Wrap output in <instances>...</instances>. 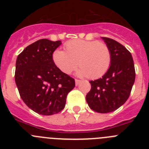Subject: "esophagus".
I'll return each instance as SVG.
<instances>
[{
	"label": "esophagus",
	"mask_w": 149,
	"mask_h": 149,
	"mask_svg": "<svg viewBox=\"0 0 149 149\" xmlns=\"http://www.w3.org/2000/svg\"><path fill=\"white\" fill-rule=\"evenodd\" d=\"M81 80H78V79H75V84H76V86H78L79 84H81Z\"/></svg>",
	"instance_id": "1"
}]
</instances>
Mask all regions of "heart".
<instances>
[{"mask_svg":"<svg viewBox=\"0 0 149 149\" xmlns=\"http://www.w3.org/2000/svg\"><path fill=\"white\" fill-rule=\"evenodd\" d=\"M65 51L56 49L52 54L56 66L65 74H70L79 65L78 74L96 79L108 71L112 61L109 46L98 40L74 39L64 45Z\"/></svg>","mask_w":149,"mask_h":149,"instance_id":"heart-1","label":"heart"}]
</instances>
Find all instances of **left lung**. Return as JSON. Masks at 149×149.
<instances>
[{
  "label": "left lung",
  "mask_w": 149,
  "mask_h": 149,
  "mask_svg": "<svg viewBox=\"0 0 149 149\" xmlns=\"http://www.w3.org/2000/svg\"><path fill=\"white\" fill-rule=\"evenodd\" d=\"M102 39L111 51V64L101 78L89 81L91 89L86 99L93 110L107 113L125 103L131 94L136 73L131 52L113 39Z\"/></svg>",
  "instance_id": "left-lung-1"
}]
</instances>
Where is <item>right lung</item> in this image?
Here are the masks:
<instances>
[{
  "mask_svg": "<svg viewBox=\"0 0 149 149\" xmlns=\"http://www.w3.org/2000/svg\"><path fill=\"white\" fill-rule=\"evenodd\" d=\"M60 44V41L39 39L17 57L15 81L21 98L41 115L63 110L67 95L75 86L74 79L61 72L52 60V54Z\"/></svg>",
  "mask_w": 149,
  "mask_h": 149,
  "instance_id": "right-lung-1",
  "label": "right lung"
}]
</instances>
